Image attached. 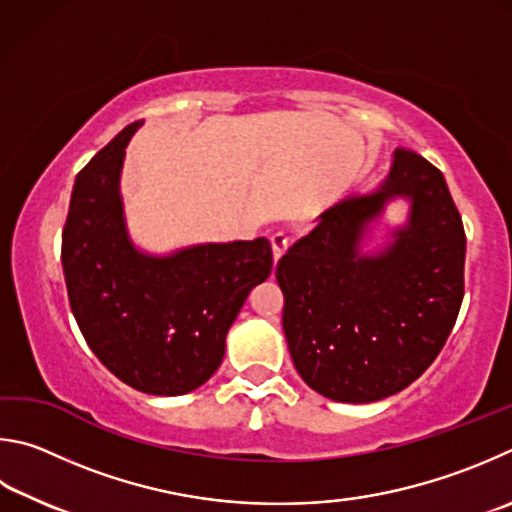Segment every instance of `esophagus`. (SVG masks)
<instances>
[{"instance_id":"1","label":"esophagus","mask_w":512,"mask_h":512,"mask_svg":"<svg viewBox=\"0 0 512 512\" xmlns=\"http://www.w3.org/2000/svg\"><path fill=\"white\" fill-rule=\"evenodd\" d=\"M270 242H272V251H274V261H279L285 251H288L290 240H288V236H285V233H274Z\"/></svg>"}]
</instances>
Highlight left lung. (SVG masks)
Instances as JSON below:
<instances>
[{
    "label": "left lung",
    "mask_w": 512,
    "mask_h": 512,
    "mask_svg": "<svg viewBox=\"0 0 512 512\" xmlns=\"http://www.w3.org/2000/svg\"><path fill=\"white\" fill-rule=\"evenodd\" d=\"M402 194L410 224L380 255L356 254L365 224ZM465 231L434 164L398 148L378 191L348 197L276 265L283 330L310 389L373 402L409 387L441 353L463 301Z\"/></svg>",
    "instance_id": "left-lung-1"
}]
</instances>
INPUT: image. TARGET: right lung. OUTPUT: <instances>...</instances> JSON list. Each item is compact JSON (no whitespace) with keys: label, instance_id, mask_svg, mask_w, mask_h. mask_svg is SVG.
<instances>
[{"label":"right lung","instance_id":"1","mask_svg":"<svg viewBox=\"0 0 512 512\" xmlns=\"http://www.w3.org/2000/svg\"><path fill=\"white\" fill-rule=\"evenodd\" d=\"M130 123L80 170L62 229L69 306L92 353L121 382L182 396L211 378L251 288L272 272L265 238L155 258L132 247L119 175Z\"/></svg>","mask_w":512,"mask_h":512}]
</instances>
